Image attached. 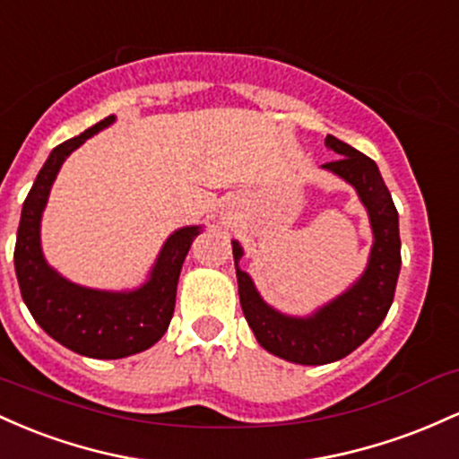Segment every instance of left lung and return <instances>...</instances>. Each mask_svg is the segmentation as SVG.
Instances as JSON below:
<instances>
[{
	"mask_svg": "<svg viewBox=\"0 0 459 459\" xmlns=\"http://www.w3.org/2000/svg\"><path fill=\"white\" fill-rule=\"evenodd\" d=\"M325 147L341 158L321 169L355 188L373 231L367 269L347 290L306 316L280 312L257 292L249 273L240 269L245 249L238 240H231L240 306L255 341L277 358L303 367L336 362L367 341L393 306L401 271L399 212L377 164L332 134L325 138Z\"/></svg>",
	"mask_w": 459,
	"mask_h": 459,
	"instance_id": "obj_1",
	"label": "left lung"
}]
</instances>
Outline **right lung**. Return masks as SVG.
Returning <instances> with one entry per match:
<instances>
[{
  "label": "right lung",
  "mask_w": 459,
  "mask_h": 459,
  "mask_svg": "<svg viewBox=\"0 0 459 459\" xmlns=\"http://www.w3.org/2000/svg\"><path fill=\"white\" fill-rule=\"evenodd\" d=\"M117 121L110 115L49 153L23 202L14 245L22 297L34 321L71 351L95 359H118L153 347L173 318L179 271L202 225L175 230L164 240L147 280L130 290H100L66 280L45 260L40 221L60 167L77 147Z\"/></svg>",
  "instance_id": "obj_1"
}]
</instances>
